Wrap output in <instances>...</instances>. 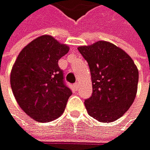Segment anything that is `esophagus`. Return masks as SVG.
<instances>
[{"instance_id":"34e87169","label":"esophagus","mask_w":150,"mask_h":150,"mask_svg":"<svg viewBox=\"0 0 150 150\" xmlns=\"http://www.w3.org/2000/svg\"><path fill=\"white\" fill-rule=\"evenodd\" d=\"M74 90H76V91H78L79 85H78V83H74Z\"/></svg>"}]
</instances>
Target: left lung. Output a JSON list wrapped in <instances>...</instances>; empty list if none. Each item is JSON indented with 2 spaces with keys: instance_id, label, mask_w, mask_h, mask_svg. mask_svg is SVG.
Listing matches in <instances>:
<instances>
[{
  "instance_id": "obj_1",
  "label": "left lung",
  "mask_w": 150,
  "mask_h": 150,
  "mask_svg": "<svg viewBox=\"0 0 150 150\" xmlns=\"http://www.w3.org/2000/svg\"><path fill=\"white\" fill-rule=\"evenodd\" d=\"M78 51L88 62L92 95L84 102L90 116L100 122H112L127 112L134 101L139 73L134 60L115 45L98 41Z\"/></svg>"
}]
</instances>
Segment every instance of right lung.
<instances>
[{
    "mask_svg": "<svg viewBox=\"0 0 150 150\" xmlns=\"http://www.w3.org/2000/svg\"><path fill=\"white\" fill-rule=\"evenodd\" d=\"M68 50L52 37L41 36L21 51L12 67L10 84L15 98L38 122L58 119L72 95L58 65Z\"/></svg>",
    "mask_w": 150,
    "mask_h": 150,
    "instance_id": "right-lung-1",
    "label": "right lung"
}]
</instances>
